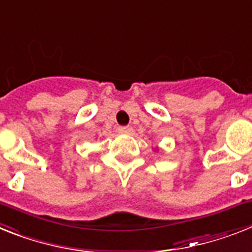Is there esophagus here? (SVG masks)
<instances>
[{
  "mask_svg": "<svg viewBox=\"0 0 252 252\" xmlns=\"http://www.w3.org/2000/svg\"><path fill=\"white\" fill-rule=\"evenodd\" d=\"M118 132L120 133V134H132L133 133V128L132 126H119L118 128Z\"/></svg>",
  "mask_w": 252,
  "mask_h": 252,
  "instance_id": "obj_1",
  "label": "esophagus"
}]
</instances>
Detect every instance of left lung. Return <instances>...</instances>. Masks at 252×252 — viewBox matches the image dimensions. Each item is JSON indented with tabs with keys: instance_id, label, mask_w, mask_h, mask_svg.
Instances as JSON below:
<instances>
[{
	"instance_id": "left-lung-1",
	"label": "left lung",
	"mask_w": 252,
	"mask_h": 252,
	"mask_svg": "<svg viewBox=\"0 0 252 252\" xmlns=\"http://www.w3.org/2000/svg\"><path fill=\"white\" fill-rule=\"evenodd\" d=\"M157 150V148H155V151H156Z\"/></svg>"
}]
</instances>
